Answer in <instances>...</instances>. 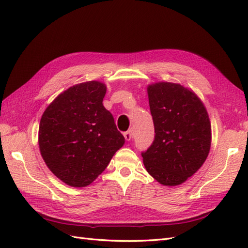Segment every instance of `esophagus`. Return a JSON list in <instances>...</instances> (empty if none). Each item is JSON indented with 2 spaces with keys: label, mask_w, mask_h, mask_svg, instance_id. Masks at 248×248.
<instances>
[{
  "label": "esophagus",
  "mask_w": 248,
  "mask_h": 248,
  "mask_svg": "<svg viewBox=\"0 0 248 248\" xmlns=\"http://www.w3.org/2000/svg\"><path fill=\"white\" fill-rule=\"evenodd\" d=\"M133 137H134V133H133V130H131V129L124 132V138L126 140H131L133 139Z\"/></svg>",
  "instance_id": "1"
}]
</instances>
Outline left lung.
I'll list each match as a JSON object with an SVG mask.
<instances>
[{"label": "left lung", "instance_id": "8db88e82", "mask_svg": "<svg viewBox=\"0 0 248 248\" xmlns=\"http://www.w3.org/2000/svg\"><path fill=\"white\" fill-rule=\"evenodd\" d=\"M154 140L141 152L148 172L163 185L185 182L205 162L211 145V124L199 97L172 82L148 87Z\"/></svg>", "mask_w": 248, "mask_h": 248}]
</instances>
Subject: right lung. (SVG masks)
I'll return each instance as SVG.
<instances>
[{"label": "right lung", "mask_w": 248, "mask_h": 248, "mask_svg": "<svg viewBox=\"0 0 248 248\" xmlns=\"http://www.w3.org/2000/svg\"><path fill=\"white\" fill-rule=\"evenodd\" d=\"M106 92V85L95 80L70 87L40 120L42 158L52 174L70 186L91 184L124 145L114 117L102 104Z\"/></svg>", "instance_id": "1"}]
</instances>
